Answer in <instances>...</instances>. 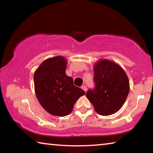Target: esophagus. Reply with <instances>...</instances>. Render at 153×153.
<instances>
[{"instance_id": "esophagus-1", "label": "esophagus", "mask_w": 153, "mask_h": 153, "mask_svg": "<svg viewBox=\"0 0 153 153\" xmlns=\"http://www.w3.org/2000/svg\"><path fill=\"white\" fill-rule=\"evenodd\" d=\"M82 90H84V91L86 92V91H87V88H86V86H82Z\"/></svg>"}]
</instances>
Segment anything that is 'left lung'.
Segmentation results:
<instances>
[{
	"label": "left lung",
	"mask_w": 153,
	"mask_h": 153,
	"mask_svg": "<svg viewBox=\"0 0 153 153\" xmlns=\"http://www.w3.org/2000/svg\"><path fill=\"white\" fill-rule=\"evenodd\" d=\"M94 75L95 88L87 92L86 97L99 115H112L122 107L128 97V77L120 65L108 59L94 64Z\"/></svg>",
	"instance_id": "obj_1"
}]
</instances>
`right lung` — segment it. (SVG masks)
Listing matches in <instances>:
<instances>
[{
  "label": "right lung",
  "mask_w": 153,
  "mask_h": 153,
  "mask_svg": "<svg viewBox=\"0 0 153 153\" xmlns=\"http://www.w3.org/2000/svg\"><path fill=\"white\" fill-rule=\"evenodd\" d=\"M67 61L62 56L46 59L33 74L35 93L42 107L51 115L64 117L70 114L84 90L74 84L65 74Z\"/></svg>",
  "instance_id": "1"
}]
</instances>
